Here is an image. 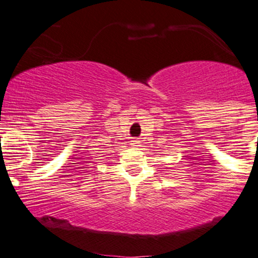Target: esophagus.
I'll use <instances>...</instances> for the list:
<instances>
[{"label":"esophagus","mask_w":258,"mask_h":258,"mask_svg":"<svg viewBox=\"0 0 258 258\" xmlns=\"http://www.w3.org/2000/svg\"><path fill=\"white\" fill-rule=\"evenodd\" d=\"M138 144H139L138 141H135V140H134V141H133V144H132V145H133V146H139Z\"/></svg>","instance_id":"obj_1"}]
</instances>
